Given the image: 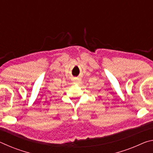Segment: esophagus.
Returning <instances> with one entry per match:
<instances>
[{"instance_id": "34e87169", "label": "esophagus", "mask_w": 153, "mask_h": 153, "mask_svg": "<svg viewBox=\"0 0 153 153\" xmlns=\"http://www.w3.org/2000/svg\"><path fill=\"white\" fill-rule=\"evenodd\" d=\"M75 82L77 83H77H79V79H76V81H75Z\"/></svg>"}]
</instances>
